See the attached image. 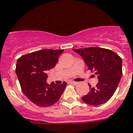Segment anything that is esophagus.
<instances>
[{
  "label": "esophagus",
  "mask_w": 133,
  "mask_h": 133,
  "mask_svg": "<svg viewBox=\"0 0 133 133\" xmlns=\"http://www.w3.org/2000/svg\"><path fill=\"white\" fill-rule=\"evenodd\" d=\"M69 83H70L72 85H76L78 84V82H76V81H69Z\"/></svg>",
  "instance_id": "1"
}]
</instances>
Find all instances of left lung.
<instances>
[{
  "instance_id": "8db88e82",
  "label": "left lung",
  "mask_w": 133,
  "mask_h": 133,
  "mask_svg": "<svg viewBox=\"0 0 133 133\" xmlns=\"http://www.w3.org/2000/svg\"><path fill=\"white\" fill-rule=\"evenodd\" d=\"M80 54L88 70L98 76L96 87L90 84V92L81 99L85 103L99 105L106 103L117 88L122 75V60L117 54L108 49L97 47L72 49Z\"/></svg>"
}]
</instances>
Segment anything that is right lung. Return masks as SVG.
I'll list each match as a JSON object with an SVG mask.
<instances>
[{
	"label": "right lung",
	"instance_id": "obj_1",
	"mask_svg": "<svg viewBox=\"0 0 133 133\" xmlns=\"http://www.w3.org/2000/svg\"><path fill=\"white\" fill-rule=\"evenodd\" d=\"M63 50H38L21 56L17 60L16 73L24 95L39 107H49L59 100L66 87V82L49 85L47 71L58 62Z\"/></svg>",
	"mask_w": 133,
	"mask_h": 133
}]
</instances>
